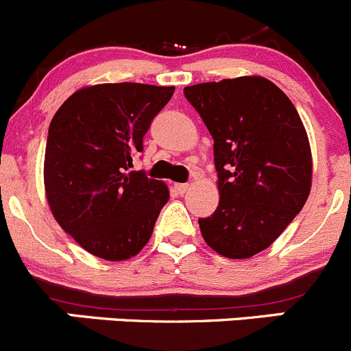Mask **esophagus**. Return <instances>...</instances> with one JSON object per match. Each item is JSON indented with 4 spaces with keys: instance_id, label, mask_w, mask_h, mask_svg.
I'll list each match as a JSON object with an SVG mask.
<instances>
[{
    "instance_id": "obj_1",
    "label": "esophagus",
    "mask_w": 351,
    "mask_h": 351,
    "mask_svg": "<svg viewBox=\"0 0 351 351\" xmlns=\"http://www.w3.org/2000/svg\"><path fill=\"white\" fill-rule=\"evenodd\" d=\"M176 189L179 194H186L191 189V184H176Z\"/></svg>"
}]
</instances>
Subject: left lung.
Masks as SVG:
<instances>
[{
  "instance_id": "obj_1",
  "label": "left lung",
  "mask_w": 351,
  "mask_h": 351,
  "mask_svg": "<svg viewBox=\"0 0 351 351\" xmlns=\"http://www.w3.org/2000/svg\"><path fill=\"white\" fill-rule=\"evenodd\" d=\"M184 95L213 138L220 201L199 218L213 251L245 259L265 251L311 193L312 155L292 100L263 76L186 86Z\"/></svg>"
}]
</instances>
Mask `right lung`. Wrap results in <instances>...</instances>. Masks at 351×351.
Returning a JSON list of instances; mask_svg holds the SVG:
<instances>
[{"label": "right lung", "instance_id": "right-lung-1", "mask_svg": "<svg viewBox=\"0 0 351 351\" xmlns=\"http://www.w3.org/2000/svg\"><path fill=\"white\" fill-rule=\"evenodd\" d=\"M174 86L102 83L73 93L49 124L44 186L58 223L107 261L136 256L169 201L162 180L131 171Z\"/></svg>", "mask_w": 351, "mask_h": 351}]
</instances>
